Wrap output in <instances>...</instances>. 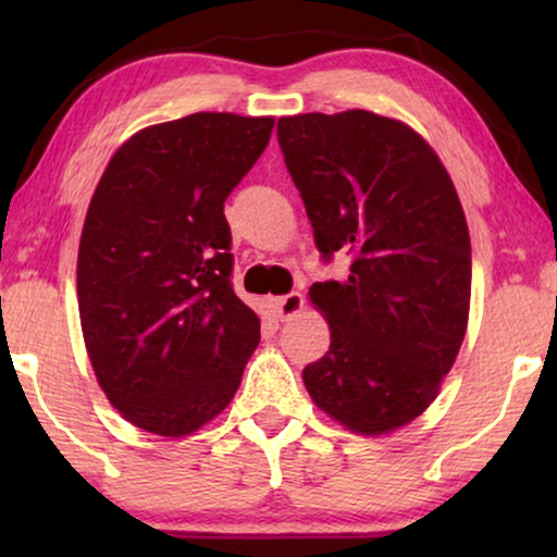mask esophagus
<instances>
[{
    "instance_id": "obj_1",
    "label": "esophagus",
    "mask_w": 557,
    "mask_h": 557,
    "mask_svg": "<svg viewBox=\"0 0 557 557\" xmlns=\"http://www.w3.org/2000/svg\"><path fill=\"white\" fill-rule=\"evenodd\" d=\"M301 307H304V296L299 292L284 294V296H278V299H273V309H276L281 322H288V319L299 314Z\"/></svg>"
}]
</instances>
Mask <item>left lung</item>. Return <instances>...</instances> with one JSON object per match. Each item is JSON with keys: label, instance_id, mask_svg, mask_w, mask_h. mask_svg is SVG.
<instances>
[{"label": "left lung", "instance_id": "1", "mask_svg": "<svg viewBox=\"0 0 557 557\" xmlns=\"http://www.w3.org/2000/svg\"><path fill=\"white\" fill-rule=\"evenodd\" d=\"M278 147L324 263L309 299L332 330L304 385L349 431L387 433L423 413L469 322L471 243L454 182L413 128L370 111L278 119Z\"/></svg>", "mask_w": 557, "mask_h": 557}]
</instances>
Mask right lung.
Instances as JSON below:
<instances>
[{
    "instance_id": "right-lung-1",
    "label": "right lung",
    "mask_w": 557,
    "mask_h": 557,
    "mask_svg": "<svg viewBox=\"0 0 557 557\" xmlns=\"http://www.w3.org/2000/svg\"><path fill=\"white\" fill-rule=\"evenodd\" d=\"M271 116L193 113L111 157L78 250V309L98 385L126 421L187 436L238 391L261 319L233 292L223 205L269 147Z\"/></svg>"
}]
</instances>
